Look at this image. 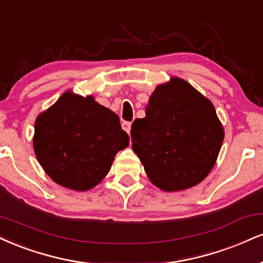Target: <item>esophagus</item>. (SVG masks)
Here are the masks:
<instances>
[{
  "instance_id": "esophagus-1",
  "label": "esophagus",
  "mask_w": 263,
  "mask_h": 263,
  "mask_svg": "<svg viewBox=\"0 0 263 263\" xmlns=\"http://www.w3.org/2000/svg\"><path fill=\"white\" fill-rule=\"evenodd\" d=\"M122 128L125 129V131L127 132V134L129 135V131H131V122L123 121V122H122Z\"/></svg>"
}]
</instances>
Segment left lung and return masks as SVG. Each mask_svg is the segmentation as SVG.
<instances>
[{"label":"left lung","instance_id":"8db88e82","mask_svg":"<svg viewBox=\"0 0 263 263\" xmlns=\"http://www.w3.org/2000/svg\"><path fill=\"white\" fill-rule=\"evenodd\" d=\"M131 138L151 181L173 192L192 187L210 174L224 131L213 104L186 81L173 78L156 88L145 118L132 123Z\"/></svg>","mask_w":263,"mask_h":263}]
</instances>
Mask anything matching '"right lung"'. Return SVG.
I'll use <instances>...</instances> for the list:
<instances>
[{"label":"right lung","mask_w":263,"mask_h":263,"mask_svg":"<svg viewBox=\"0 0 263 263\" xmlns=\"http://www.w3.org/2000/svg\"><path fill=\"white\" fill-rule=\"evenodd\" d=\"M128 141L116 114L93 97L66 91L37 116L33 143L40 165L53 181L87 191L105 178Z\"/></svg>","instance_id":"1"}]
</instances>
